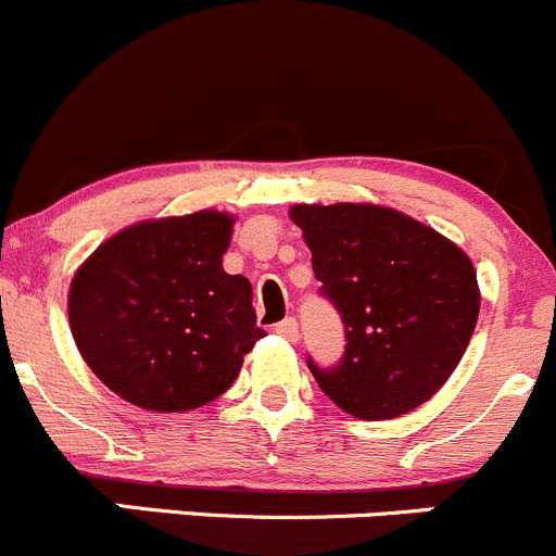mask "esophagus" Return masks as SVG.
<instances>
[{"mask_svg":"<svg viewBox=\"0 0 556 556\" xmlns=\"http://www.w3.org/2000/svg\"><path fill=\"white\" fill-rule=\"evenodd\" d=\"M274 330H277L282 339L299 341V323H295V317H285L282 323H277V328H274Z\"/></svg>","mask_w":556,"mask_h":556,"instance_id":"34e87169","label":"esophagus"}]
</instances>
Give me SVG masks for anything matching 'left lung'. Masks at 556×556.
Masks as SVG:
<instances>
[{
    "instance_id": "1",
    "label": "left lung",
    "mask_w": 556,
    "mask_h": 556,
    "mask_svg": "<svg viewBox=\"0 0 556 556\" xmlns=\"http://www.w3.org/2000/svg\"><path fill=\"white\" fill-rule=\"evenodd\" d=\"M290 217L312 250L319 295L344 323L341 361H306L319 390L357 419L401 417L430 401L479 317L468 255L387 206L299 204Z\"/></svg>"
}]
</instances>
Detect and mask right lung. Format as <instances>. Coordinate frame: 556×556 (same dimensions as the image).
<instances>
[{
	"label": "right lung",
	"instance_id": "obj_1",
	"mask_svg": "<svg viewBox=\"0 0 556 556\" xmlns=\"http://www.w3.org/2000/svg\"><path fill=\"white\" fill-rule=\"evenodd\" d=\"M231 226L223 212L137 223L72 279L77 350L134 406L188 412L215 401L266 336L250 279L223 271Z\"/></svg>",
	"mask_w": 556,
	"mask_h": 556
}]
</instances>
